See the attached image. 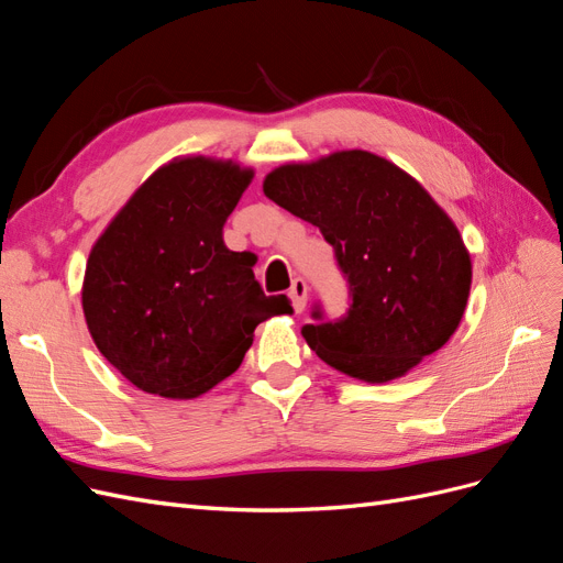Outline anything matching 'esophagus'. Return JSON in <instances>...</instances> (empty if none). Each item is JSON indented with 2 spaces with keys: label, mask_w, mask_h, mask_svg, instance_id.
I'll return each mask as SVG.
<instances>
[{
  "label": "esophagus",
  "mask_w": 563,
  "mask_h": 563,
  "mask_svg": "<svg viewBox=\"0 0 563 563\" xmlns=\"http://www.w3.org/2000/svg\"><path fill=\"white\" fill-rule=\"evenodd\" d=\"M288 298H291L296 312L305 310V302H308V284H305V279H294L291 288H288Z\"/></svg>",
  "instance_id": "34e87169"
}]
</instances>
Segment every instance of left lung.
<instances>
[{
	"label": "left lung",
	"mask_w": 563,
	"mask_h": 563,
	"mask_svg": "<svg viewBox=\"0 0 563 563\" xmlns=\"http://www.w3.org/2000/svg\"><path fill=\"white\" fill-rule=\"evenodd\" d=\"M265 195L317 225L347 282L350 308L319 302L302 338L352 378L387 383L430 356L463 319L472 263L457 228L401 168L364 150L272 172Z\"/></svg>",
	"instance_id": "8db88e82"
}]
</instances>
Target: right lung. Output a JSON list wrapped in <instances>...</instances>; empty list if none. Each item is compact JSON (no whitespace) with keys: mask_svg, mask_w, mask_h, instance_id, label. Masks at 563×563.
<instances>
[{"mask_svg":"<svg viewBox=\"0 0 563 563\" xmlns=\"http://www.w3.org/2000/svg\"><path fill=\"white\" fill-rule=\"evenodd\" d=\"M253 174L176 159L152 174L96 242L81 305L100 354L139 389L192 399L240 368L253 331L291 312L265 296L223 225Z\"/></svg>","mask_w":563,"mask_h":563,"instance_id":"right-lung-1","label":"right lung"}]
</instances>
